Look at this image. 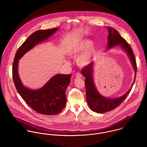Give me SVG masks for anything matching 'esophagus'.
<instances>
[{"instance_id":"1","label":"esophagus","mask_w":147,"mask_h":147,"mask_svg":"<svg viewBox=\"0 0 147 147\" xmlns=\"http://www.w3.org/2000/svg\"><path fill=\"white\" fill-rule=\"evenodd\" d=\"M75 75H76V78H80L82 77V74H81L80 72L76 73V74H75Z\"/></svg>"}]
</instances>
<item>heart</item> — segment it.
Returning a JSON list of instances; mask_svg holds the SVG:
<instances>
[{"instance_id": "heart-1", "label": "heart", "mask_w": 147, "mask_h": 147, "mask_svg": "<svg viewBox=\"0 0 147 147\" xmlns=\"http://www.w3.org/2000/svg\"><path fill=\"white\" fill-rule=\"evenodd\" d=\"M91 40H84L74 43L69 48L68 55L71 58H77V63L81 67H85L91 62L96 52L95 47L92 46Z\"/></svg>"}]
</instances>
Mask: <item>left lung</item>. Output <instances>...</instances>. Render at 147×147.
Returning a JSON list of instances; mask_svg holds the SVG:
<instances>
[{
	"label": "left lung",
	"mask_w": 147,
	"mask_h": 147,
	"mask_svg": "<svg viewBox=\"0 0 147 147\" xmlns=\"http://www.w3.org/2000/svg\"><path fill=\"white\" fill-rule=\"evenodd\" d=\"M109 34L107 37V49H109L117 45H120L126 52L135 70V75L137 71L136 62L134 53L130 46L126 40L119 34L118 32L111 27H107ZM94 63H91L82 69V74L85 78V85L86 88V98L88 105L94 112L105 113L117 108L125 99L130 92L135 81V79L132 86L125 94L116 98H109L102 96L97 90L93 81V71Z\"/></svg>",
	"instance_id": "obj_1"
}]
</instances>
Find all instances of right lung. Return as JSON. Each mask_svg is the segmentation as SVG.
Masks as SVG:
<instances>
[{
    "instance_id": "obj_1",
    "label": "right lung",
    "mask_w": 147,
    "mask_h": 147,
    "mask_svg": "<svg viewBox=\"0 0 147 147\" xmlns=\"http://www.w3.org/2000/svg\"><path fill=\"white\" fill-rule=\"evenodd\" d=\"M58 28L34 32L18 49L13 61L12 77L16 90L27 105L38 113L46 115L59 114L66 104L65 89L70 83L71 75L58 74L51 78L42 88L29 89L21 83L18 73L19 60L29 50L50 38Z\"/></svg>"
}]
</instances>
